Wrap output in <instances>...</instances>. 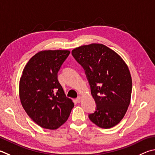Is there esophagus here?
Listing matches in <instances>:
<instances>
[{"mask_svg":"<svg viewBox=\"0 0 155 155\" xmlns=\"http://www.w3.org/2000/svg\"><path fill=\"white\" fill-rule=\"evenodd\" d=\"M81 100H82V97H81V96L78 97L77 99H76V101H77V102H78V103H80L81 102Z\"/></svg>","mask_w":155,"mask_h":155,"instance_id":"esophagus-1","label":"esophagus"}]
</instances>
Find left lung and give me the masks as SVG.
<instances>
[{
    "instance_id": "1",
    "label": "left lung",
    "mask_w": 155,
    "mask_h": 155,
    "mask_svg": "<svg viewBox=\"0 0 155 155\" xmlns=\"http://www.w3.org/2000/svg\"><path fill=\"white\" fill-rule=\"evenodd\" d=\"M72 54L83 67L97 104L89 119L101 128L109 129L123 119L131 101L132 80L122 58L103 44L77 47Z\"/></svg>"
}]
</instances>
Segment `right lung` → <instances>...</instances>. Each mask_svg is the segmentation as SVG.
I'll list each match as a JSON object with an SVG mask.
<instances>
[{
	"instance_id": "1",
	"label": "right lung",
	"mask_w": 155,
	"mask_h": 155,
	"mask_svg": "<svg viewBox=\"0 0 155 155\" xmlns=\"http://www.w3.org/2000/svg\"><path fill=\"white\" fill-rule=\"evenodd\" d=\"M70 52L41 51L30 59L22 72L19 85L21 104L31 119L43 128L60 127L74 106L58 79V72Z\"/></svg>"
}]
</instances>
